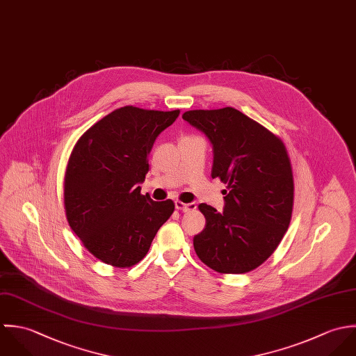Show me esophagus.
<instances>
[{
    "label": "esophagus",
    "instance_id": "esophagus-1",
    "mask_svg": "<svg viewBox=\"0 0 356 356\" xmlns=\"http://www.w3.org/2000/svg\"><path fill=\"white\" fill-rule=\"evenodd\" d=\"M175 207L177 211H181V212H191V211H195L197 209V205L194 202L191 204H183L180 201H176L175 202Z\"/></svg>",
    "mask_w": 356,
    "mask_h": 356
}]
</instances>
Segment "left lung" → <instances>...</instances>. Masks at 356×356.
Returning a JSON list of instances; mask_svg holds the SVG:
<instances>
[{
    "label": "left lung",
    "mask_w": 356,
    "mask_h": 356,
    "mask_svg": "<svg viewBox=\"0 0 356 356\" xmlns=\"http://www.w3.org/2000/svg\"><path fill=\"white\" fill-rule=\"evenodd\" d=\"M183 120L212 144V177L228 188L222 212L200 205L207 225L194 249L217 273H249L274 253L291 218L294 184L284 143L232 107L186 111Z\"/></svg>",
    "instance_id": "left-lung-1"
}]
</instances>
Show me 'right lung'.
Instances as JSON below:
<instances>
[{
  "mask_svg": "<svg viewBox=\"0 0 356 356\" xmlns=\"http://www.w3.org/2000/svg\"><path fill=\"white\" fill-rule=\"evenodd\" d=\"M180 111L121 107L89 128L72 148L65 208L72 231L99 260L132 267L147 254L175 204L140 194L155 139Z\"/></svg>",
  "mask_w": 356,
  "mask_h": 356,
  "instance_id": "add662e5",
  "label": "right lung"
}]
</instances>
